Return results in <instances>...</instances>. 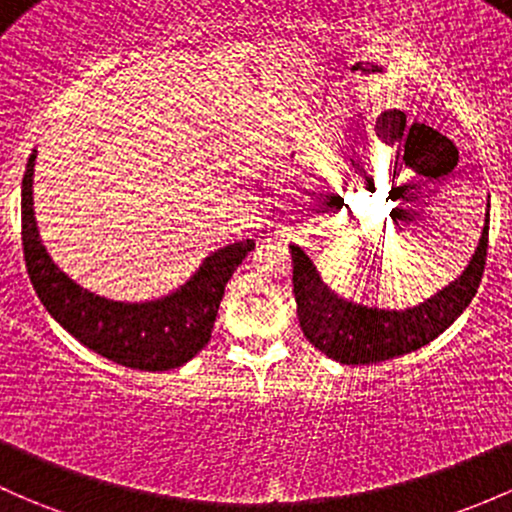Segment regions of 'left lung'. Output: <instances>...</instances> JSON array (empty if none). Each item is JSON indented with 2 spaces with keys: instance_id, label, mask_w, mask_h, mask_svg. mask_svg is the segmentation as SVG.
Returning <instances> with one entry per match:
<instances>
[{
  "instance_id": "left-lung-1",
  "label": "left lung",
  "mask_w": 512,
  "mask_h": 512,
  "mask_svg": "<svg viewBox=\"0 0 512 512\" xmlns=\"http://www.w3.org/2000/svg\"><path fill=\"white\" fill-rule=\"evenodd\" d=\"M488 223L491 215L486 213L476 255L464 274L432 299L405 311L370 309L336 297L321 282L309 255L299 245H292L294 297L306 341L343 365L380 363L427 346L454 324L476 297L488 255Z\"/></svg>"
}]
</instances>
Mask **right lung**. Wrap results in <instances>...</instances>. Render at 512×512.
Returning <instances> with one entry per match:
<instances>
[{
	"label": "right lung",
	"instance_id": "add662e5",
	"mask_svg": "<svg viewBox=\"0 0 512 512\" xmlns=\"http://www.w3.org/2000/svg\"><path fill=\"white\" fill-rule=\"evenodd\" d=\"M34 161H26L21 181V245L26 272L48 314L73 338L102 358L134 370L179 368L211 341L225 284L255 242H235L203 260L198 272L169 297L144 304L110 301L75 284L53 265L34 218Z\"/></svg>",
	"mask_w": 512,
	"mask_h": 512
}]
</instances>
